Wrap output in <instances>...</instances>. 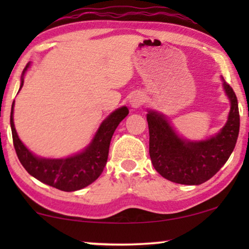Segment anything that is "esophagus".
I'll return each instance as SVG.
<instances>
[{
    "label": "esophagus",
    "mask_w": 249,
    "mask_h": 249,
    "mask_svg": "<svg viewBox=\"0 0 249 249\" xmlns=\"http://www.w3.org/2000/svg\"><path fill=\"white\" fill-rule=\"evenodd\" d=\"M144 102H145L144 94H142V93H136V94L134 95V96L131 97L130 105H131V107L138 108V107H142Z\"/></svg>",
    "instance_id": "1"
}]
</instances>
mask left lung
<instances>
[{"mask_svg":"<svg viewBox=\"0 0 249 249\" xmlns=\"http://www.w3.org/2000/svg\"><path fill=\"white\" fill-rule=\"evenodd\" d=\"M221 80L230 101V111L226 124L212 137L203 141L183 138L164 114L148 110L149 156L163 178L181 185H200L212 178L230 158L239 134V110L232 88L223 78Z\"/></svg>","mask_w":249,"mask_h":249,"instance_id":"8db88e82","label":"left lung"}]
</instances>
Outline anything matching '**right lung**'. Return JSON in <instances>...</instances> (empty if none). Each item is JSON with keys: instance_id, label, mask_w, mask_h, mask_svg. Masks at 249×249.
Returning a JSON list of instances; mask_svg holds the SVG:
<instances>
[{"instance_id": "add662e5", "label": "right lung", "mask_w": 249, "mask_h": 249, "mask_svg": "<svg viewBox=\"0 0 249 249\" xmlns=\"http://www.w3.org/2000/svg\"><path fill=\"white\" fill-rule=\"evenodd\" d=\"M29 67L30 62L22 71L19 90L23 86V77ZM13 107L15 102L11 107L10 124L13 145L20 163L34 178L63 192H76L83 189L93 183L101 176L107 161L112 136L119 124L129 113L127 107L117 108L102 121L91 142L83 151L68 158L49 159L35 155L20 141L13 122Z\"/></svg>"}]
</instances>
